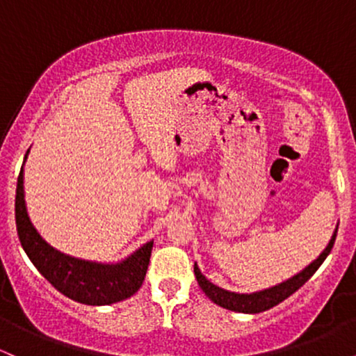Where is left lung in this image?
I'll return each mask as SVG.
<instances>
[{"mask_svg":"<svg viewBox=\"0 0 356 356\" xmlns=\"http://www.w3.org/2000/svg\"><path fill=\"white\" fill-rule=\"evenodd\" d=\"M337 232H338V224L337 227H334V232L332 239H330V243L326 244V248L323 249L321 254L318 256L313 263H309L305 269H301L298 275L291 276L289 280L283 281V283L271 286V288L261 289V291H254V293L227 291V289L219 288L218 284L211 283V281L201 273L197 263L194 264L195 280H197V283L201 286L202 291L206 293V296L209 298L211 301H214L216 305L222 306V308L231 309V312H236V313H263L266 312V309L273 308V306L280 305L281 301H284L286 298L291 296L293 293H296L298 289H300L301 286H303L306 281L314 275V273H316V269L321 266L323 261L326 259V256H328L330 251H332L334 239H337Z\"/></svg>","mask_w":356,"mask_h":356,"instance_id":"1","label":"left lung"}]
</instances>
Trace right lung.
<instances>
[{"instance_id":"add662e5","label":"right lung","mask_w":356,"mask_h":356,"mask_svg":"<svg viewBox=\"0 0 356 356\" xmlns=\"http://www.w3.org/2000/svg\"><path fill=\"white\" fill-rule=\"evenodd\" d=\"M28 154L30 150L24 155L18 184H16L15 218L22 246L35 268L58 289L61 295L83 305H113L136 295L144 283L154 241L142 244L132 254L118 263L80 259V257L65 254L53 248L42 238V234L28 216L23 186V169Z\"/></svg>"}]
</instances>
